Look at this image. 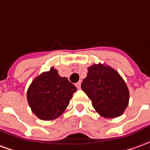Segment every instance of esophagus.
<instances>
[{"mask_svg": "<svg viewBox=\"0 0 150 150\" xmlns=\"http://www.w3.org/2000/svg\"><path fill=\"white\" fill-rule=\"evenodd\" d=\"M75 86H76V88H78V89H79V88H81V83H80V82H78L77 83H75Z\"/></svg>", "mask_w": 150, "mask_h": 150, "instance_id": "1", "label": "esophagus"}]
</instances>
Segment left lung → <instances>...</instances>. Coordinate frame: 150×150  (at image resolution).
Wrapping results in <instances>:
<instances>
[{
  "label": "left lung",
  "mask_w": 150,
  "mask_h": 150,
  "mask_svg": "<svg viewBox=\"0 0 150 150\" xmlns=\"http://www.w3.org/2000/svg\"><path fill=\"white\" fill-rule=\"evenodd\" d=\"M88 71L81 88L96 111L105 118L121 116L129 100V89L122 77L113 68L100 63L89 67Z\"/></svg>",
  "instance_id": "left-lung-1"
}]
</instances>
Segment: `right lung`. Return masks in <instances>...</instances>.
Wrapping results in <instances>:
<instances>
[{
	"mask_svg": "<svg viewBox=\"0 0 150 150\" xmlns=\"http://www.w3.org/2000/svg\"><path fill=\"white\" fill-rule=\"evenodd\" d=\"M76 91L77 88L67 78L59 76L58 71L51 67L31 83L27 100L32 112L39 119L51 120L62 115Z\"/></svg>",
	"mask_w": 150,
	"mask_h": 150,
	"instance_id": "obj_1",
	"label": "right lung"
}]
</instances>
